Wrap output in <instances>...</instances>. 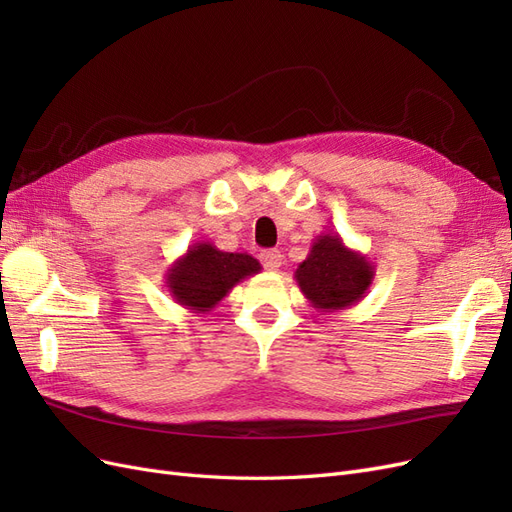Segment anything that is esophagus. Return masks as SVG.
Here are the masks:
<instances>
[{
	"label": "esophagus",
	"mask_w": 512,
	"mask_h": 512,
	"mask_svg": "<svg viewBox=\"0 0 512 512\" xmlns=\"http://www.w3.org/2000/svg\"><path fill=\"white\" fill-rule=\"evenodd\" d=\"M282 260H284V256H282V252L280 250H265L260 254V262H262V267H265L267 271H277L282 267Z\"/></svg>",
	"instance_id": "obj_1"
}]
</instances>
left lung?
I'll return each mask as SVG.
<instances>
[{"instance_id": "8db88e82", "label": "left lung", "mask_w": 512, "mask_h": 512, "mask_svg": "<svg viewBox=\"0 0 512 512\" xmlns=\"http://www.w3.org/2000/svg\"><path fill=\"white\" fill-rule=\"evenodd\" d=\"M374 275V262L329 232L314 239L307 258L294 271V280L316 312L337 314L365 297Z\"/></svg>"}]
</instances>
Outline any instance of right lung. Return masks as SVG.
Returning <instances> with one entry per match:
<instances>
[{"label": "right lung", "mask_w": 512, "mask_h": 512, "mask_svg": "<svg viewBox=\"0 0 512 512\" xmlns=\"http://www.w3.org/2000/svg\"><path fill=\"white\" fill-rule=\"evenodd\" d=\"M260 269V262L247 252H222L209 241H198L166 269L164 284L175 303L194 314H207Z\"/></svg>", "instance_id": "1"}]
</instances>
